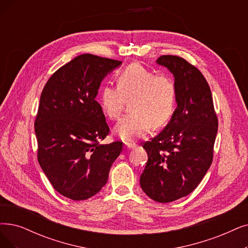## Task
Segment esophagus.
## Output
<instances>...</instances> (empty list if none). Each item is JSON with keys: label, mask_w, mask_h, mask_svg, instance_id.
I'll return each mask as SVG.
<instances>
[{"label": "esophagus", "mask_w": 248, "mask_h": 248, "mask_svg": "<svg viewBox=\"0 0 248 248\" xmlns=\"http://www.w3.org/2000/svg\"><path fill=\"white\" fill-rule=\"evenodd\" d=\"M125 145L128 148H135L136 147V143H134V142H125Z\"/></svg>", "instance_id": "1"}]
</instances>
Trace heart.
Segmentation results:
<instances>
[{"mask_svg": "<svg viewBox=\"0 0 248 248\" xmlns=\"http://www.w3.org/2000/svg\"><path fill=\"white\" fill-rule=\"evenodd\" d=\"M117 87L106 84L98 103L106 117L116 120L126 101L130 114L120 119L115 133L125 141L143 136L154 128L164 126L174 112L176 83L167 74H155L140 63H132L117 75Z\"/></svg>", "mask_w": 248, "mask_h": 248, "instance_id": "1", "label": "heart"}]
</instances>
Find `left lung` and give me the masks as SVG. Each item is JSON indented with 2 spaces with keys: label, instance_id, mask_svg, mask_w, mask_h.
I'll list each match as a JSON object with an SVG mask.
<instances>
[{
  "label": "left lung",
  "instance_id": "obj_1",
  "mask_svg": "<svg viewBox=\"0 0 248 248\" xmlns=\"http://www.w3.org/2000/svg\"><path fill=\"white\" fill-rule=\"evenodd\" d=\"M156 63L173 73L177 108L170 122L145 141L147 162L140 186L157 202H171L192 192L212 165L217 132L210 86L185 59L165 55Z\"/></svg>",
  "mask_w": 248,
  "mask_h": 248
}]
</instances>
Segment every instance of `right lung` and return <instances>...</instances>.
<instances>
[{
  "label": "right lung",
  "mask_w": 248,
  "mask_h": 248,
  "mask_svg": "<svg viewBox=\"0 0 248 248\" xmlns=\"http://www.w3.org/2000/svg\"><path fill=\"white\" fill-rule=\"evenodd\" d=\"M121 61L79 55L49 77L34 121L37 161L55 190L84 201L106 185L122 142L101 144L110 132L95 101L104 77Z\"/></svg>",
  "instance_id": "add662e5"
}]
</instances>
